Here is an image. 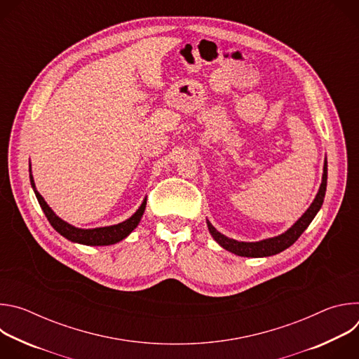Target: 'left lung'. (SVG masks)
Returning a JSON list of instances; mask_svg holds the SVG:
<instances>
[{"label":"left lung","instance_id":"obj_1","mask_svg":"<svg viewBox=\"0 0 359 359\" xmlns=\"http://www.w3.org/2000/svg\"><path fill=\"white\" fill-rule=\"evenodd\" d=\"M325 190H327V159L324 163V173H323V182L320 186V190L311 203V206L306 209V212L283 234L271 238H266L262 241H255V243H245V241H237L233 238L226 237L224 234L219 233L212 223L208 220V227L213 238L227 251L234 252L236 255H241V257H269V255L278 254L292 245L298 237L304 233V230L310 226L316 215L320 212L324 197H325Z\"/></svg>","mask_w":359,"mask_h":359}]
</instances>
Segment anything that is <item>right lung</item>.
<instances>
[{
  "instance_id": "obj_1",
  "label": "right lung",
  "mask_w": 359,
  "mask_h": 359,
  "mask_svg": "<svg viewBox=\"0 0 359 359\" xmlns=\"http://www.w3.org/2000/svg\"><path fill=\"white\" fill-rule=\"evenodd\" d=\"M29 172H31V165H29ZM29 180H31V186L35 191V196L38 198L39 206L43 210L50 226H53L65 238H68L74 243L85 244V245H109V244H115V243L123 240L136 229V226L139 224V222L144 213V209H146V198H144L140 204V208L136 210V213L119 224H114V226H108V227H96V229H78V227H74L69 223L64 222L62 219H60L53 212V209L48 206L43 197L35 189L32 175H29Z\"/></svg>"
}]
</instances>
